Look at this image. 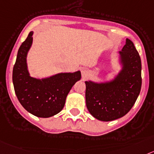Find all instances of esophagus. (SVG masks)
I'll return each mask as SVG.
<instances>
[{
    "label": "esophagus",
    "instance_id": "34e87169",
    "mask_svg": "<svg viewBox=\"0 0 154 154\" xmlns=\"http://www.w3.org/2000/svg\"><path fill=\"white\" fill-rule=\"evenodd\" d=\"M87 73H88V69H87L86 68H83V69H81V74H82L83 77L86 75Z\"/></svg>",
    "mask_w": 154,
    "mask_h": 154
}]
</instances>
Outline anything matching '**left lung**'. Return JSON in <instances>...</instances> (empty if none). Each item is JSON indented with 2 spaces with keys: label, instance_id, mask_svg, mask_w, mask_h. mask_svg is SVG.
Listing matches in <instances>:
<instances>
[{
  "label": "left lung",
  "instance_id": "obj_1",
  "mask_svg": "<svg viewBox=\"0 0 154 154\" xmlns=\"http://www.w3.org/2000/svg\"><path fill=\"white\" fill-rule=\"evenodd\" d=\"M119 56L122 67L114 80L102 83L85 81L87 108L100 121H112L126 115L141 90V60L130 39L126 38Z\"/></svg>",
  "mask_w": 154,
  "mask_h": 154
}]
</instances>
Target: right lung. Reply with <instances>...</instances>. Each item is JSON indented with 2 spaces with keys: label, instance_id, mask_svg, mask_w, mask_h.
Masks as SVG:
<instances>
[{
  "label": "right lung",
  "instance_id": "1",
  "mask_svg": "<svg viewBox=\"0 0 154 154\" xmlns=\"http://www.w3.org/2000/svg\"><path fill=\"white\" fill-rule=\"evenodd\" d=\"M32 35L33 32H30L18 49L13 68V85L16 96L25 110L37 117L49 118L63 109L68 93L81 80V73H60L42 79L31 77L26 58L32 44Z\"/></svg>",
  "mask_w": 154,
  "mask_h": 154
}]
</instances>
